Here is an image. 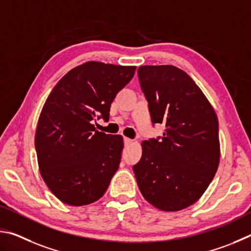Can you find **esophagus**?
Listing matches in <instances>:
<instances>
[{
  "instance_id": "esophagus-1",
  "label": "esophagus",
  "mask_w": 251,
  "mask_h": 251,
  "mask_svg": "<svg viewBox=\"0 0 251 251\" xmlns=\"http://www.w3.org/2000/svg\"><path fill=\"white\" fill-rule=\"evenodd\" d=\"M123 141H125V146H129V144L133 143V140L128 139V138H125V139H123Z\"/></svg>"
}]
</instances>
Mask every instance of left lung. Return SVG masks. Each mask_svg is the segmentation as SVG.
Listing matches in <instances>:
<instances>
[{
    "instance_id": "8db88e82",
    "label": "left lung",
    "mask_w": 251,
    "mask_h": 251,
    "mask_svg": "<svg viewBox=\"0 0 251 251\" xmlns=\"http://www.w3.org/2000/svg\"><path fill=\"white\" fill-rule=\"evenodd\" d=\"M141 89L152 123H163L161 139L143 141L133 166L140 192L149 203L177 212L201 199L218 169V119L203 91L172 65L141 66Z\"/></svg>"
}]
</instances>
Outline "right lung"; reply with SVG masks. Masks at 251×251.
Masks as SVG:
<instances>
[{
	"label": "right lung",
	"instance_id": "add662e5",
	"mask_svg": "<svg viewBox=\"0 0 251 251\" xmlns=\"http://www.w3.org/2000/svg\"><path fill=\"white\" fill-rule=\"evenodd\" d=\"M135 66L87 61L73 68L48 96L35 133L38 168L63 203L83 206L102 197L121 160V135L96 130L110 105L133 78Z\"/></svg>",
	"mask_w": 251,
	"mask_h": 251
}]
</instances>
